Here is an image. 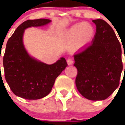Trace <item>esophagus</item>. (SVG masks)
<instances>
[{
  "label": "esophagus",
  "instance_id": "34e87169",
  "mask_svg": "<svg viewBox=\"0 0 125 125\" xmlns=\"http://www.w3.org/2000/svg\"><path fill=\"white\" fill-rule=\"evenodd\" d=\"M67 63L68 65H71L73 63V60L72 58H68V60H67Z\"/></svg>",
  "mask_w": 125,
  "mask_h": 125
}]
</instances>
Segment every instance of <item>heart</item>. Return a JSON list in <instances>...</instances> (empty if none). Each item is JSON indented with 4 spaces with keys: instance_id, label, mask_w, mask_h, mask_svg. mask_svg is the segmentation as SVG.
I'll use <instances>...</instances> for the list:
<instances>
[{
    "instance_id": "obj_1",
    "label": "heart",
    "mask_w": 125,
    "mask_h": 125,
    "mask_svg": "<svg viewBox=\"0 0 125 125\" xmlns=\"http://www.w3.org/2000/svg\"><path fill=\"white\" fill-rule=\"evenodd\" d=\"M86 25L88 27L82 29V26ZM93 35V30L90 25L86 24L76 25L71 29L67 34V39L69 41H74L76 40V47H80L88 42Z\"/></svg>"
}]
</instances>
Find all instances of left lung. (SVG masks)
I'll return each instance as SVG.
<instances>
[{
  "label": "left lung",
  "instance_id": "left-lung-1",
  "mask_svg": "<svg viewBox=\"0 0 125 125\" xmlns=\"http://www.w3.org/2000/svg\"><path fill=\"white\" fill-rule=\"evenodd\" d=\"M92 21L96 27L94 37L91 45L74 55V66L78 69V91L88 100L100 101L108 98L120 84L123 70L121 47L106 22Z\"/></svg>",
  "mask_w": 125,
  "mask_h": 125
}]
</instances>
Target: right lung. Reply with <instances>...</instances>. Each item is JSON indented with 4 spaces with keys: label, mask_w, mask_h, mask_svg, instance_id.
<instances>
[{
    "label": "right lung",
    "mask_w": 125,
    "mask_h": 125,
    "mask_svg": "<svg viewBox=\"0 0 125 125\" xmlns=\"http://www.w3.org/2000/svg\"><path fill=\"white\" fill-rule=\"evenodd\" d=\"M46 19L27 20L16 29L7 41L3 58L5 78L14 94L27 100H38L51 92L57 77L68 66L61 57L47 64L31 57L25 49L23 35L25 29L43 26Z\"/></svg>",
    "instance_id": "1"
}]
</instances>
